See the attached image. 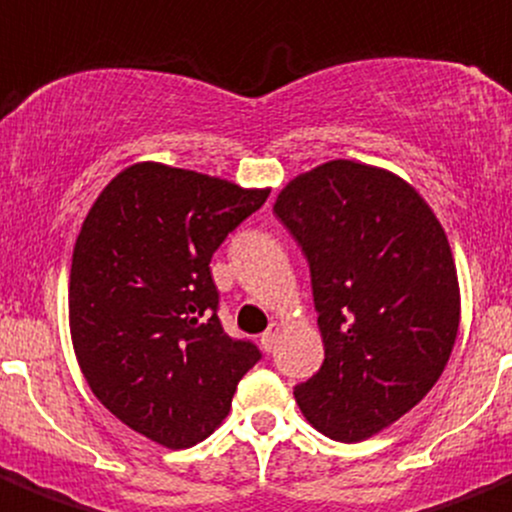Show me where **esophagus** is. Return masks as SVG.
Instances as JSON below:
<instances>
[{"label": "esophagus", "instance_id": "obj_1", "mask_svg": "<svg viewBox=\"0 0 512 512\" xmlns=\"http://www.w3.org/2000/svg\"><path fill=\"white\" fill-rule=\"evenodd\" d=\"M280 322H270V327H267L265 332H262V337H260V342H262V347H265L267 352L272 350V347H275V342H277V337H280Z\"/></svg>", "mask_w": 512, "mask_h": 512}]
</instances>
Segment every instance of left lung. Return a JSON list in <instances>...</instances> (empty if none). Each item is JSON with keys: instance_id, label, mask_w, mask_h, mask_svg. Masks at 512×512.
<instances>
[{"instance_id": "obj_1", "label": "left lung", "mask_w": 512, "mask_h": 512, "mask_svg": "<svg viewBox=\"0 0 512 512\" xmlns=\"http://www.w3.org/2000/svg\"><path fill=\"white\" fill-rule=\"evenodd\" d=\"M310 265L325 362L295 388L327 438L380 433L433 390L453 352L460 287L438 217L380 167L332 160L272 207Z\"/></svg>"}]
</instances>
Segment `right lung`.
I'll use <instances>...</instances> for the list:
<instances>
[{
  "label": "right lung",
  "mask_w": 512,
  "mask_h": 512,
  "mask_svg": "<svg viewBox=\"0 0 512 512\" xmlns=\"http://www.w3.org/2000/svg\"><path fill=\"white\" fill-rule=\"evenodd\" d=\"M270 190L137 162L102 190L69 272V330L82 375L127 428L165 448L220 428L260 360L220 325L210 260Z\"/></svg>",
  "instance_id": "1"
}]
</instances>
